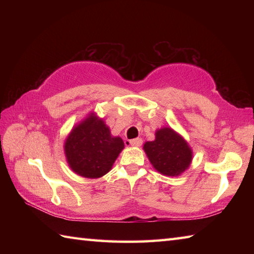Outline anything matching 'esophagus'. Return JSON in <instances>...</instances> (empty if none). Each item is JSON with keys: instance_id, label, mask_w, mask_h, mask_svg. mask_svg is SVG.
Segmentation results:
<instances>
[{"instance_id": "obj_1", "label": "esophagus", "mask_w": 254, "mask_h": 254, "mask_svg": "<svg viewBox=\"0 0 254 254\" xmlns=\"http://www.w3.org/2000/svg\"><path fill=\"white\" fill-rule=\"evenodd\" d=\"M142 143H143L142 138H138V137L137 138H134V139H131V141H128V144H130L131 146H133V147L141 146Z\"/></svg>"}]
</instances>
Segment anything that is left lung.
I'll return each instance as SVG.
<instances>
[{"label": "left lung", "instance_id": "left-lung-1", "mask_svg": "<svg viewBox=\"0 0 254 254\" xmlns=\"http://www.w3.org/2000/svg\"><path fill=\"white\" fill-rule=\"evenodd\" d=\"M143 149L154 169L167 177L182 175L193 159L190 145L170 127L158 128L154 141L145 142Z\"/></svg>", "mask_w": 254, "mask_h": 254}]
</instances>
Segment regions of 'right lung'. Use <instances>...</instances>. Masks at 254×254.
Wrapping results in <instances>:
<instances>
[{
    "mask_svg": "<svg viewBox=\"0 0 254 254\" xmlns=\"http://www.w3.org/2000/svg\"><path fill=\"white\" fill-rule=\"evenodd\" d=\"M123 148V139L111 135L109 127L95 111L75 124L63 145L69 168L88 179L108 174Z\"/></svg>",
    "mask_w": 254,
    "mask_h": 254,
    "instance_id": "1",
    "label": "right lung"
}]
</instances>
